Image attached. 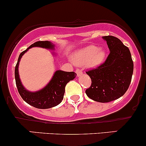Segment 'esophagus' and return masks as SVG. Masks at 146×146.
<instances>
[{
    "instance_id": "esophagus-1",
    "label": "esophagus",
    "mask_w": 146,
    "mask_h": 146,
    "mask_svg": "<svg viewBox=\"0 0 146 146\" xmlns=\"http://www.w3.org/2000/svg\"><path fill=\"white\" fill-rule=\"evenodd\" d=\"M76 73H77V76L79 77V76H81L82 75V71L80 69H77L76 70Z\"/></svg>"
}]
</instances>
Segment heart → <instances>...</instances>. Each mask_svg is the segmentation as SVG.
Wrapping results in <instances>:
<instances>
[{
	"mask_svg": "<svg viewBox=\"0 0 146 146\" xmlns=\"http://www.w3.org/2000/svg\"><path fill=\"white\" fill-rule=\"evenodd\" d=\"M106 57V51L95 45H89L78 50L73 55V61L77 65L87 64L90 68H95L103 62Z\"/></svg>",
	"mask_w": 146,
	"mask_h": 146,
	"instance_id": "b5f03b06",
	"label": "heart"
}]
</instances>
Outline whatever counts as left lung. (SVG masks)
<instances>
[{
    "label": "left lung",
    "instance_id": "1",
    "mask_svg": "<svg viewBox=\"0 0 146 146\" xmlns=\"http://www.w3.org/2000/svg\"><path fill=\"white\" fill-rule=\"evenodd\" d=\"M110 50L104 64L86 72L92 80L85 91L92 100L107 103L119 99L129 87L134 70L131 55L127 46L117 38L104 36Z\"/></svg>",
    "mask_w": 146,
    "mask_h": 146
}]
</instances>
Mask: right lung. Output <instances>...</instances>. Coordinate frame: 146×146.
<instances>
[{
    "instance_id": "right-lung-1",
    "label": "right lung",
    "mask_w": 146,
    "mask_h": 146,
    "mask_svg": "<svg viewBox=\"0 0 146 146\" xmlns=\"http://www.w3.org/2000/svg\"><path fill=\"white\" fill-rule=\"evenodd\" d=\"M33 47H40L50 50L54 49V45L50 41H38L32 44L30 47L19 54L15 70L17 87L23 100L25 101L29 105L40 109L52 108L59 105L63 100L66 85L69 81L76 78V73L75 72H66L60 70H56L50 82L42 90L35 92L27 90L21 82L18 67L21 58L24 53Z\"/></svg>"
}]
</instances>
